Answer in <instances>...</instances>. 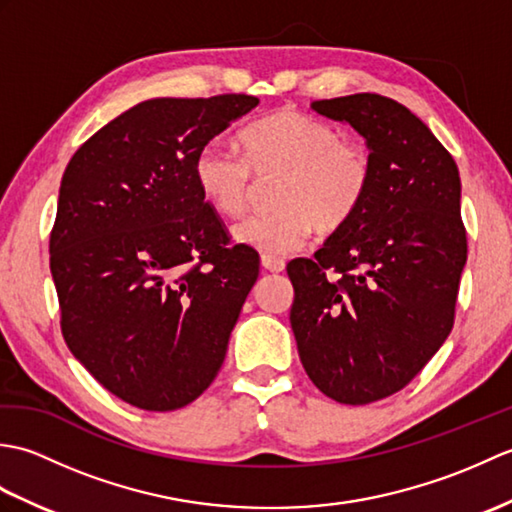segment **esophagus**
Wrapping results in <instances>:
<instances>
[{"instance_id": "1", "label": "esophagus", "mask_w": 512, "mask_h": 512, "mask_svg": "<svg viewBox=\"0 0 512 512\" xmlns=\"http://www.w3.org/2000/svg\"><path fill=\"white\" fill-rule=\"evenodd\" d=\"M262 266L268 270V273H281V270L286 268V262H284V259L273 257V255H264L262 257Z\"/></svg>"}]
</instances>
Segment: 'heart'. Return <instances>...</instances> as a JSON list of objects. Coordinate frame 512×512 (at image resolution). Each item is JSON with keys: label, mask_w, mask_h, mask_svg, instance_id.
Wrapping results in <instances>:
<instances>
[{"label": "heart", "mask_w": 512, "mask_h": 512, "mask_svg": "<svg viewBox=\"0 0 512 512\" xmlns=\"http://www.w3.org/2000/svg\"><path fill=\"white\" fill-rule=\"evenodd\" d=\"M244 156L206 145L193 162V178L204 202L224 217L242 215L257 178H273L277 209L246 217L233 228L237 244L266 255L299 248L314 226L332 233L363 204L372 162L367 151L341 140L339 132L299 110H277L239 134Z\"/></svg>", "instance_id": "heart-1"}]
</instances>
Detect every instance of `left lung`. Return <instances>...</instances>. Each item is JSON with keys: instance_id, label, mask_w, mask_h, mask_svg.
Wrapping results in <instances>:
<instances>
[{"instance_id": "obj_1", "label": "left lung", "mask_w": 512, "mask_h": 512, "mask_svg": "<svg viewBox=\"0 0 512 512\" xmlns=\"http://www.w3.org/2000/svg\"><path fill=\"white\" fill-rule=\"evenodd\" d=\"M365 138L372 182L312 259H292L290 325L310 380L343 405L405 387L453 328L466 264L458 165L416 114L380 94L314 101Z\"/></svg>"}]
</instances>
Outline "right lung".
Listing matches in <instances>:
<instances>
[{"mask_svg":"<svg viewBox=\"0 0 512 512\" xmlns=\"http://www.w3.org/2000/svg\"><path fill=\"white\" fill-rule=\"evenodd\" d=\"M259 99H151L116 116L65 167L50 235L61 332L114 396L147 411L213 383L259 275L193 178L198 151Z\"/></svg>","mask_w":512,"mask_h":512,"instance_id":"add662e5","label":"right lung"}]
</instances>
